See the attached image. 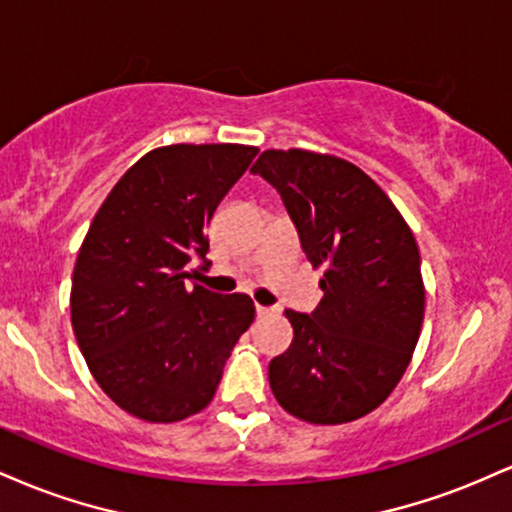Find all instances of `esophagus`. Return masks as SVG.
Here are the masks:
<instances>
[{
    "mask_svg": "<svg viewBox=\"0 0 512 512\" xmlns=\"http://www.w3.org/2000/svg\"><path fill=\"white\" fill-rule=\"evenodd\" d=\"M274 313H279V310L276 308H269V305H257V315H274Z\"/></svg>",
    "mask_w": 512,
    "mask_h": 512,
    "instance_id": "1",
    "label": "esophagus"
}]
</instances>
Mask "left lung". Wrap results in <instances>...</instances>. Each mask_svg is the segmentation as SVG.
<instances>
[{
    "label": "left lung",
    "instance_id": "obj_1",
    "mask_svg": "<svg viewBox=\"0 0 512 512\" xmlns=\"http://www.w3.org/2000/svg\"><path fill=\"white\" fill-rule=\"evenodd\" d=\"M250 173L279 192L325 293L313 313L286 310L289 351L269 363L276 402L308 424H346L385 402L407 370L424 281L416 240L390 197L354 163L264 151Z\"/></svg>",
    "mask_w": 512,
    "mask_h": 512
}]
</instances>
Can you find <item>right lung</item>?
I'll list each match as a JSON object with an SVG mask.
<instances>
[{"label":"right lung","mask_w":512,"mask_h":512,"mask_svg":"<svg viewBox=\"0 0 512 512\" xmlns=\"http://www.w3.org/2000/svg\"><path fill=\"white\" fill-rule=\"evenodd\" d=\"M257 149L173 144L122 175L91 221L72 276V325L96 383L151 424L202 411L240 334L255 320L245 293L187 284L207 269V226Z\"/></svg>","instance_id":"obj_1"}]
</instances>
